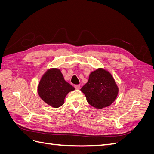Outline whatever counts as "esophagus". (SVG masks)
Instances as JSON below:
<instances>
[{"label": "esophagus", "instance_id": "obj_1", "mask_svg": "<svg viewBox=\"0 0 154 154\" xmlns=\"http://www.w3.org/2000/svg\"><path fill=\"white\" fill-rule=\"evenodd\" d=\"M74 88H75V89L78 90V89H80V85H74Z\"/></svg>", "mask_w": 154, "mask_h": 154}]
</instances>
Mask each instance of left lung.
Returning a JSON list of instances; mask_svg holds the SVG:
<instances>
[{
    "label": "left lung",
    "mask_w": 154,
    "mask_h": 154,
    "mask_svg": "<svg viewBox=\"0 0 154 154\" xmlns=\"http://www.w3.org/2000/svg\"><path fill=\"white\" fill-rule=\"evenodd\" d=\"M87 102L96 109L110 105L116 99L118 87L110 73L103 69L92 72L88 80L81 88Z\"/></svg>",
    "instance_id": "8db88e82"
}]
</instances>
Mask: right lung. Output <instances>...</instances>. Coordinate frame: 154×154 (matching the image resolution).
<instances>
[{"mask_svg":"<svg viewBox=\"0 0 154 154\" xmlns=\"http://www.w3.org/2000/svg\"><path fill=\"white\" fill-rule=\"evenodd\" d=\"M74 88L64 80L60 69L48 70L42 77L38 87L40 97L49 105L58 108L64 103V99Z\"/></svg>","mask_w":154,"mask_h":154,"instance_id":"obj_1","label":"right lung"}]
</instances>
